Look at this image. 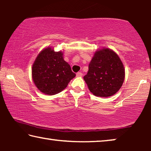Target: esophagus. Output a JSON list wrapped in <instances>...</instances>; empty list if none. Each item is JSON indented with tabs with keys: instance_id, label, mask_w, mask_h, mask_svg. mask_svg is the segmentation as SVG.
I'll return each instance as SVG.
<instances>
[{
	"instance_id": "obj_1",
	"label": "esophagus",
	"mask_w": 151,
	"mask_h": 151,
	"mask_svg": "<svg viewBox=\"0 0 151 151\" xmlns=\"http://www.w3.org/2000/svg\"><path fill=\"white\" fill-rule=\"evenodd\" d=\"M83 76V73L81 72H78L76 73V76H78V77H80V76Z\"/></svg>"
}]
</instances>
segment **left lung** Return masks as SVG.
<instances>
[{"label": "left lung", "instance_id": "8db88e82", "mask_svg": "<svg viewBox=\"0 0 151 151\" xmlns=\"http://www.w3.org/2000/svg\"><path fill=\"white\" fill-rule=\"evenodd\" d=\"M88 89L94 95L111 96L117 93L124 80V68L121 59L109 48L99 50L88 65L84 76Z\"/></svg>", "mask_w": 151, "mask_h": 151}]
</instances>
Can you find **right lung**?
Instances as JSON below:
<instances>
[{"label":"right lung","mask_w":151,"mask_h":151,"mask_svg":"<svg viewBox=\"0 0 151 151\" xmlns=\"http://www.w3.org/2000/svg\"><path fill=\"white\" fill-rule=\"evenodd\" d=\"M62 52H55L51 48L39 53L32 65V75L37 87L42 93L49 95L64 90L76 74L65 61Z\"/></svg>","instance_id":"right-lung-1"}]
</instances>
